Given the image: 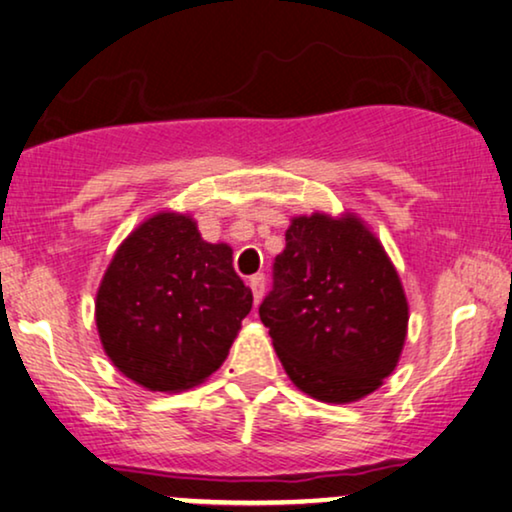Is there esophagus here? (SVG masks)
I'll return each mask as SVG.
<instances>
[{"label": "esophagus", "mask_w": 512, "mask_h": 512, "mask_svg": "<svg viewBox=\"0 0 512 512\" xmlns=\"http://www.w3.org/2000/svg\"><path fill=\"white\" fill-rule=\"evenodd\" d=\"M264 286H267V276H264V274L250 276V290H252V297H255V302L262 300Z\"/></svg>", "instance_id": "34e87169"}]
</instances>
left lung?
Segmentation results:
<instances>
[{"instance_id":"obj_1","label":"left lung","mask_w":512,"mask_h":512,"mask_svg":"<svg viewBox=\"0 0 512 512\" xmlns=\"http://www.w3.org/2000/svg\"><path fill=\"white\" fill-rule=\"evenodd\" d=\"M288 378L309 397L345 404L394 371L409 304L383 245L357 217H297L260 304Z\"/></svg>"}]
</instances>
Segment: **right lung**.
Listing matches in <instances>:
<instances>
[{
  "label": "right lung",
  "mask_w": 512,
  "mask_h": 512,
  "mask_svg": "<svg viewBox=\"0 0 512 512\" xmlns=\"http://www.w3.org/2000/svg\"><path fill=\"white\" fill-rule=\"evenodd\" d=\"M252 290L231 248L205 243L191 217L160 212L115 252L96 295L108 359L134 383L177 392L224 364Z\"/></svg>",
  "instance_id": "1"
}]
</instances>
